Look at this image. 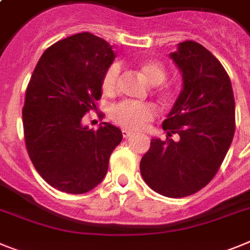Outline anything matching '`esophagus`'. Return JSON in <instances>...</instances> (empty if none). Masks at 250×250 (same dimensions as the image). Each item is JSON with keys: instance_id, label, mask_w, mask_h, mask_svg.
<instances>
[{"instance_id": "esophagus-1", "label": "esophagus", "mask_w": 250, "mask_h": 250, "mask_svg": "<svg viewBox=\"0 0 250 250\" xmlns=\"http://www.w3.org/2000/svg\"><path fill=\"white\" fill-rule=\"evenodd\" d=\"M121 133H123V136L124 138H130V136H133V131H129V130L126 129H123L121 130Z\"/></svg>"}]
</instances>
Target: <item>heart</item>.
<instances>
[{
  "label": "heart",
  "instance_id": "heart-1",
  "mask_svg": "<svg viewBox=\"0 0 250 250\" xmlns=\"http://www.w3.org/2000/svg\"><path fill=\"white\" fill-rule=\"evenodd\" d=\"M139 69L143 77L150 84H161L167 77V70L163 67V64L157 61H151V59L143 61L139 64ZM119 73H120V68L117 64H111L110 67L104 70L101 80V88L104 95L112 96L116 93ZM170 93L172 92L169 88L163 89L164 97H169ZM155 115H157V107L155 104H149V102L123 101L115 104L110 110L111 120L123 126L124 129L129 130L143 129L149 121L154 119Z\"/></svg>",
  "mask_w": 250,
  "mask_h": 250
}]
</instances>
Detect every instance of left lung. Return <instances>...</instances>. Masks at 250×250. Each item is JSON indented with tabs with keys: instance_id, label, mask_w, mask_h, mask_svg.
<instances>
[{
	"instance_id": "left-lung-1",
	"label": "left lung",
	"mask_w": 250,
	"mask_h": 250,
	"mask_svg": "<svg viewBox=\"0 0 250 250\" xmlns=\"http://www.w3.org/2000/svg\"><path fill=\"white\" fill-rule=\"evenodd\" d=\"M169 57L183 88L162 125L167 139H151L140 173L159 195L180 198L204 188L220 168L235 133V101L227 70L201 44L180 42Z\"/></svg>"
}]
</instances>
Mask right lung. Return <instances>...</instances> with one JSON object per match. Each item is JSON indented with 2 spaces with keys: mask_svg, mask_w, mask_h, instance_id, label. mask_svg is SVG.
Segmentation results:
<instances>
[{
  "mask_svg": "<svg viewBox=\"0 0 250 250\" xmlns=\"http://www.w3.org/2000/svg\"><path fill=\"white\" fill-rule=\"evenodd\" d=\"M112 46L91 33L59 40L42 53L22 108L27 153L38 173L54 188L80 195L95 188L123 140L110 123L88 129L83 116L101 99V80L114 62Z\"/></svg>",
  "mask_w": 250,
  "mask_h": 250,
  "instance_id": "obj_1",
  "label": "right lung"
}]
</instances>
